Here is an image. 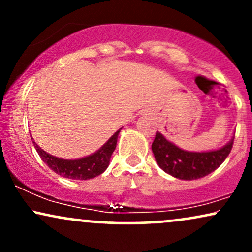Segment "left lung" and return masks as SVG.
I'll use <instances>...</instances> for the list:
<instances>
[{
	"mask_svg": "<svg viewBox=\"0 0 252 252\" xmlns=\"http://www.w3.org/2000/svg\"><path fill=\"white\" fill-rule=\"evenodd\" d=\"M233 138L220 149L211 152H187L169 142L161 132L156 131L152 150L160 168L180 180H195L215 172L232 149Z\"/></svg>",
	"mask_w": 252,
	"mask_h": 252,
	"instance_id": "left-lung-1",
	"label": "left lung"
}]
</instances>
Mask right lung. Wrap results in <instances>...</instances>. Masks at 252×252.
<instances>
[{
	"label": "right lung",
	"mask_w": 252,
	"mask_h": 252,
	"mask_svg": "<svg viewBox=\"0 0 252 252\" xmlns=\"http://www.w3.org/2000/svg\"><path fill=\"white\" fill-rule=\"evenodd\" d=\"M121 129L117 130L109 138L108 142L103 144L96 153L85 156V158H76V160L59 158L57 156L46 153L34 141L33 143L37 154L42 158L43 162L47 164L54 173H57L58 175H62L63 178L73 179V180H89V179L96 178V176L100 175L104 170L108 168L110 163V158H111L114 150L116 149L117 137Z\"/></svg>",
	"instance_id": "right-lung-1"
}]
</instances>
